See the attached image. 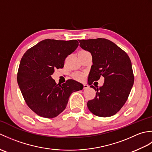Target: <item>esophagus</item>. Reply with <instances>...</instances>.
<instances>
[{"mask_svg": "<svg viewBox=\"0 0 152 152\" xmlns=\"http://www.w3.org/2000/svg\"><path fill=\"white\" fill-rule=\"evenodd\" d=\"M89 88V86L87 84H83V89H87Z\"/></svg>", "mask_w": 152, "mask_h": 152, "instance_id": "1", "label": "esophagus"}]
</instances>
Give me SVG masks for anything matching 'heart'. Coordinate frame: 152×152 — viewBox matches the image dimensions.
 <instances>
[{"label": "heart", "mask_w": 152, "mask_h": 152, "mask_svg": "<svg viewBox=\"0 0 152 152\" xmlns=\"http://www.w3.org/2000/svg\"><path fill=\"white\" fill-rule=\"evenodd\" d=\"M85 76V73L82 72H76L72 75L73 78L75 79L76 80H78V81H82V80H84Z\"/></svg>", "instance_id": "b5f03b06"}]
</instances>
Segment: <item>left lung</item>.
Masks as SVG:
<instances>
[{"label": "left lung", "mask_w": 152, "mask_h": 152, "mask_svg": "<svg viewBox=\"0 0 152 152\" xmlns=\"http://www.w3.org/2000/svg\"><path fill=\"white\" fill-rule=\"evenodd\" d=\"M78 41L80 46L92 56L88 83L96 92L95 97L88 102V108L99 117L114 115L127 101L134 83L130 58L115 44L105 38ZM101 76L105 78L102 86H91Z\"/></svg>", "instance_id": "1"}]
</instances>
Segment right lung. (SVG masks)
Listing matches in <instances>:
<instances>
[{"mask_svg":"<svg viewBox=\"0 0 152 152\" xmlns=\"http://www.w3.org/2000/svg\"><path fill=\"white\" fill-rule=\"evenodd\" d=\"M78 46V42L46 39L28 50L22 57L18 83L25 102L43 118H53L66 108L72 93L83 86L74 80L60 85L51 78L55 69H62L64 60Z\"/></svg>","mask_w":152,"mask_h":152,"instance_id":"1","label":"right lung"}]
</instances>
